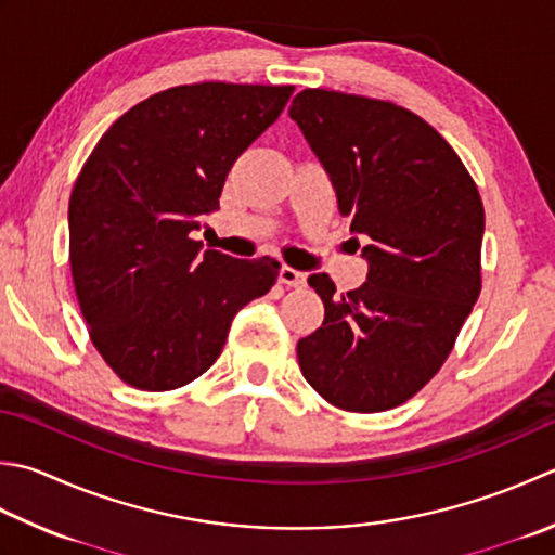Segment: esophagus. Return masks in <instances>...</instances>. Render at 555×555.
<instances>
[{
  "instance_id": "esophagus-1",
  "label": "esophagus",
  "mask_w": 555,
  "mask_h": 555,
  "mask_svg": "<svg viewBox=\"0 0 555 555\" xmlns=\"http://www.w3.org/2000/svg\"><path fill=\"white\" fill-rule=\"evenodd\" d=\"M279 281H281V284L291 286V288H302V286H306V274H302V271H298V269H293V267H281Z\"/></svg>"
}]
</instances>
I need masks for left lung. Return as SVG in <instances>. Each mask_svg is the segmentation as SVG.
I'll return each instance as SVG.
<instances>
[{
	"label": "left lung",
	"mask_w": 555,
	"mask_h": 555,
	"mask_svg": "<svg viewBox=\"0 0 555 555\" xmlns=\"http://www.w3.org/2000/svg\"><path fill=\"white\" fill-rule=\"evenodd\" d=\"M288 115L330 172L339 214L363 247L367 281L324 302L298 341L302 377L356 414L404 404L448 361L481 293L483 204L469 170L426 119L377 98L306 89Z\"/></svg>",
	"instance_id": "left-lung-1"
}]
</instances>
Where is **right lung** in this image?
<instances>
[{"mask_svg":"<svg viewBox=\"0 0 555 555\" xmlns=\"http://www.w3.org/2000/svg\"><path fill=\"white\" fill-rule=\"evenodd\" d=\"M293 86L184 83L137 103L98 141L69 197V264L95 351L129 387L168 392L209 371L235 312L281 264L202 253L228 170Z\"/></svg>","mask_w":555,"mask_h":555,"instance_id":"1","label":"right lung"}]
</instances>
